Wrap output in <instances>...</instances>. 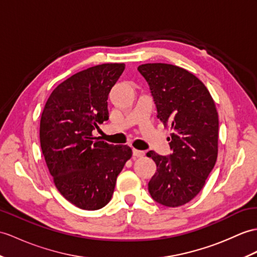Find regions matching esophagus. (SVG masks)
Returning a JSON list of instances; mask_svg holds the SVG:
<instances>
[{
	"label": "esophagus",
	"mask_w": 257,
	"mask_h": 257,
	"mask_svg": "<svg viewBox=\"0 0 257 257\" xmlns=\"http://www.w3.org/2000/svg\"><path fill=\"white\" fill-rule=\"evenodd\" d=\"M133 153H134V156L135 157H137V158H142L143 156H145V151H141V150H137V149H134L133 150Z\"/></svg>",
	"instance_id": "esophagus-1"
}]
</instances>
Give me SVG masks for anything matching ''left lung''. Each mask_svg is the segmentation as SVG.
<instances>
[{
	"label": "left lung",
	"instance_id": "8db88e82",
	"mask_svg": "<svg viewBox=\"0 0 257 257\" xmlns=\"http://www.w3.org/2000/svg\"><path fill=\"white\" fill-rule=\"evenodd\" d=\"M138 71L147 80L158 117L172 134L170 157L149 151L157 164L149 193L159 204L178 207L199 194L218 157L219 118L211 95L198 77L177 65L146 63Z\"/></svg>",
	"mask_w": 257,
	"mask_h": 257
}]
</instances>
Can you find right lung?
<instances>
[{
	"mask_svg": "<svg viewBox=\"0 0 257 257\" xmlns=\"http://www.w3.org/2000/svg\"><path fill=\"white\" fill-rule=\"evenodd\" d=\"M124 63H104L80 71L60 83L40 118V147L57 189L84 210L106 206L117 176L133 157L128 146H114L93 136L108 119L107 99Z\"/></svg>",
	"mask_w": 257,
	"mask_h": 257,
	"instance_id": "obj_1",
	"label": "right lung"
}]
</instances>
